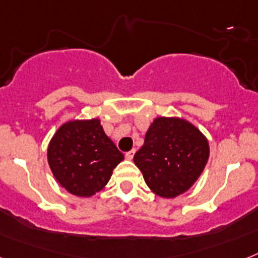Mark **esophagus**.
I'll return each mask as SVG.
<instances>
[{
    "label": "esophagus",
    "mask_w": 258,
    "mask_h": 258,
    "mask_svg": "<svg viewBox=\"0 0 258 258\" xmlns=\"http://www.w3.org/2000/svg\"><path fill=\"white\" fill-rule=\"evenodd\" d=\"M134 155H135V149H133V151H130V152L125 153V159H127V160H133L134 159Z\"/></svg>",
    "instance_id": "obj_1"
}]
</instances>
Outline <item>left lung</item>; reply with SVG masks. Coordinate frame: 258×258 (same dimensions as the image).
I'll use <instances>...</instances> for the list:
<instances>
[{"label": "left lung", "instance_id": "left-lung-1", "mask_svg": "<svg viewBox=\"0 0 258 258\" xmlns=\"http://www.w3.org/2000/svg\"><path fill=\"white\" fill-rule=\"evenodd\" d=\"M209 157V140L191 122L157 116L134 162L151 191L161 198H176L198 181Z\"/></svg>", "mask_w": 258, "mask_h": 258}]
</instances>
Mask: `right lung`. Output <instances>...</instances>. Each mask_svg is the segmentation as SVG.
I'll list each match as a JSON object with an SVG mask.
<instances>
[{
	"label": "right lung",
	"instance_id": "add662e5",
	"mask_svg": "<svg viewBox=\"0 0 258 258\" xmlns=\"http://www.w3.org/2000/svg\"><path fill=\"white\" fill-rule=\"evenodd\" d=\"M124 156L103 131L98 118L64 122L51 138L47 161L61 187L89 198L107 185Z\"/></svg>",
	"mask_w": 258,
	"mask_h": 258
}]
</instances>
